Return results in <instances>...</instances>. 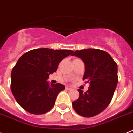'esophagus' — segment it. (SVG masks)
Segmentation results:
<instances>
[{"instance_id":"esophagus-1","label":"esophagus","mask_w":133,"mask_h":133,"mask_svg":"<svg viewBox=\"0 0 133 133\" xmlns=\"http://www.w3.org/2000/svg\"><path fill=\"white\" fill-rule=\"evenodd\" d=\"M65 88H66V90H72V88H71L70 87H68V86Z\"/></svg>"}]
</instances>
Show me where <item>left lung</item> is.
<instances>
[{
	"label": "left lung",
	"instance_id": "1",
	"mask_svg": "<svg viewBox=\"0 0 133 133\" xmlns=\"http://www.w3.org/2000/svg\"><path fill=\"white\" fill-rule=\"evenodd\" d=\"M72 55L82 59L85 65L83 79L90 84L72 102L75 111L84 117H92L107 108L112 98L118 83V67L109 54L98 49L76 51Z\"/></svg>",
	"mask_w": 133,
	"mask_h": 133
}]
</instances>
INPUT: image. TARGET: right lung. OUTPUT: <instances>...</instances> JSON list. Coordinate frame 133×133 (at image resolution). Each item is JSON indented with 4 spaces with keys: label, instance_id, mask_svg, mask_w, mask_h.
Returning a JSON list of instances; mask_svg holds the SVG:
<instances>
[{
    "label": "right lung",
    "instance_id": "add662e5",
    "mask_svg": "<svg viewBox=\"0 0 133 133\" xmlns=\"http://www.w3.org/2000/svg\"><path fill=\"white\" fill-rule=\"evenodd\" d=\"M74 51L39 48L22 55L11 72V92L18 104L28 112L42 115L54 106L61 84H49V74L55 72L59 62Z\"/></svg>",
    "mask_w": 133,
    "mask_h": 133
}]
</instances>
